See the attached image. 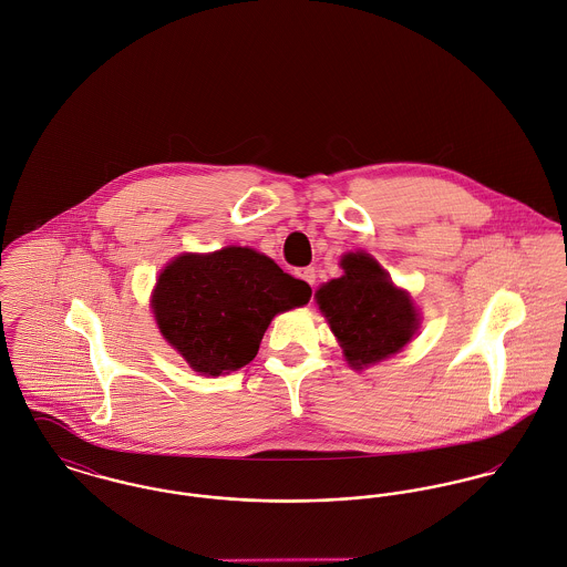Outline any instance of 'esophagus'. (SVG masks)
Instances as JSON below:
<instances>
[{
	"label": "esophagus",
	"mask_w": 567,
	"mask_h": 567,
	"mask_svg": "<svg viewBox=\"0 0 567 567\" xmlns=\"http://www.w3.org/2000/svg\"><path fill=\"white\" fill-rule=\"evenodd\" d=\"M298 274V278H302L305 282H309L311 287L315 285V269L313 267H302V269H298L296 271Z\"/></svg>",
	"instance_id": "1"
}]
</instances>
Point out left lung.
<instances>
[{"label": "left lung", "mask_w": 567, "mask_h": 567, "mask_svg": "<svg viewBox=\"0 0 567 567\" xmlns=\"http://www.w3.org/2000/svg\"><path fill=\"white\" fill-rule=\"evenodd\" d=\"M341 269L343 276L321 285L315 300L350 368L363 370L400 352L417 332L420 313L370 254H343Z\"/></svg>", "instance_id": "8db88e82"}]
</instances>
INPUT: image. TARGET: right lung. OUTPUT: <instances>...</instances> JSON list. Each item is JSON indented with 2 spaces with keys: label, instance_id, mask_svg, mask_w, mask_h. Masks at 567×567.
I'll return each mask as SVG.
<instances>
[{
  "label": "right lung",
  "instance_id": "obj_1",
  "mask_svg": "<svg viewBox=\"0 0 567 567\" xmlns=\"http://www.w3.org/2000/svg\"><path fill=\"white\" fill-rule=\"evenodd\" d=\"M311 287L252 248L181 254L158 276L152 309L161 334L206 377L248 365L278 313L307 305Z\"/></svg>",
  "mask_w": 567,
  "mask_h": 567
}]
</instances>
